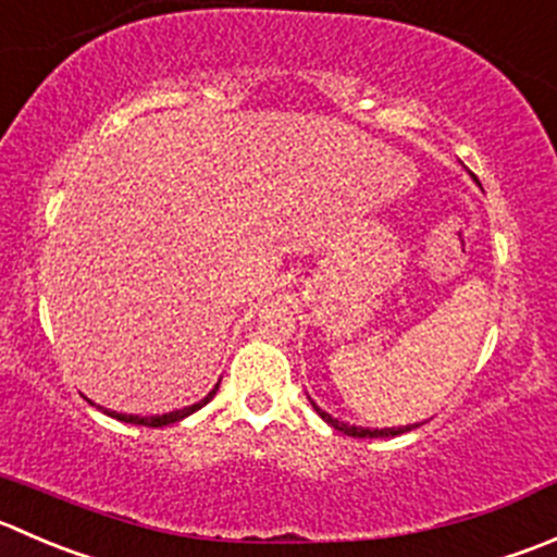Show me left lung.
<instances>
[{
    "mask_svg": "<svg viewBox=\"0 0 557 557\" xmlns=\"http://www.w3.org/2000/svg\"><path fill=\"white\" fill-rule=\"evenodd\" d=\"M312 408L318 410V416H321L323 422L326 424H332L334 430H339V433H345V435H354V438H392V435H399V433H408V430H413V428H419V424H413V428H397V430H367V428H354V424H345V422H339V419H332V416L326 413V410H321L318 408L315 403H312Z\"/></svg>",
    "mask_w": 557,
    "mask_h": 557,
    "instance_id": "1",
    "label": "left lung"
}]
</instances>
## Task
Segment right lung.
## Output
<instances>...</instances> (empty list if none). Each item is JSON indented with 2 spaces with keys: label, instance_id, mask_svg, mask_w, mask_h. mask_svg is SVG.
I'll list each match as a JSON object with an SVG mask.
<instances>
[{
  "label": "right lung",
  "instance_id": "add662e5",
  "mask_svg": "<svg viewBox=\"0 0 557 557\" xmlns=\"http://www.w3.org/2000/svg\"><path fill=\"white\" fill-rule=\"evenodd\" d=\"M218 394V386L212 388V392L207 394V397L201 399V403L190 405V408H182V410H174V413H163V416H127V413H116V410H106L108 416H113V419H119V422H127V424H144V428H163V424H174L180 422V419H185V416L196 413L198 408H203V405L209 403V399Z\"/></svg>",
  "mask_w": 557,
  "mask_h": 557
}]
</instances>
